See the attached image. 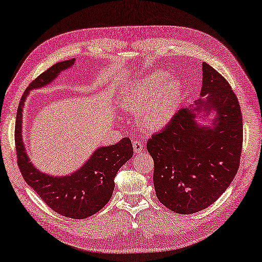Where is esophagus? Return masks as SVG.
Here are the masks:
<instances>
[{
  "instance_id": "34e87169",
  "label": "esophagus",
  "mask_w": 262,
  "mask_h": 262,
  "mask_svg": "<svg viewBox=\"0 0 262 262\" xmlns=\"http://www.w3.org/2000/svg\"><path fill=\"white\" fill-rule=\"evenodd\" d=\"M132 144H133V150H135L136 153L142 152V150H143V143L140 141V140H133Z\"/></svg>"
}]
</instances>
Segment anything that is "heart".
<instances>
[{
	"mask_svg": "<svg viewBox=\"0 0 262 262\" xmlns=\"http://www.w3.org/2000/svg\"><path fill=\"white\" fill-rule=\"evenodd\" d=\"M181 97L182 83L159 71L132 83L123 92L121 104L125 109L139 110L142 125L149 131H157L173 119Z\"/></svg>",
	"mask_w": 262,
	"mask_h": 262,
	"instance_id": "heart-1",
	"label": "heart"
}]
</instances>
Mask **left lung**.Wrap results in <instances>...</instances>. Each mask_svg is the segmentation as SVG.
Instances as JSON below:
<instances>
[{
    "label": "left lung",
    "mask_w": 262,
    "mask_h": 262,
    "mask_svg": "<svg viewBox=\"0 0 262 262\" xmlns=\"http://www.w3.org/2000/svg\"><path fill=\"white\" fill-rule=\"evenodd\" d=\"M201 97L194 106L181 109L146 149L155 162L153 186L163 206L191 214L211 206L230 186L240 165L242 116L239 101L223 76L203 62ZM213 111L212 127L195 118Z\"/></svg>",
    "instance_id": "8db88e82"
}]
</instances>
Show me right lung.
Returning a JSON list of instances; mask_svg holds the SVG:
<instances>
[{"mask_svg":"<svg viewBox=\"0 0 262 262\" xmlns=\"http://www.w3.org/2000/svg\"><path fill=\"white\" fill-rule=\"evenodd\" d=\"M74 61L55 63L30 83L17 107L14 137L17 165L25 182L56 213L72 219H85L100 211L111 199L114 178L133 156L131 140L123 138L117 144L101 146L73 173L53 177L43 173L32 164L22 139V112L29 92L48 85L61 71L71 68Z\"/></svg>","mask_w":262,"mask_h":262,"instance_id":"right-lung-1","label":"right lung"}]
</instances>
